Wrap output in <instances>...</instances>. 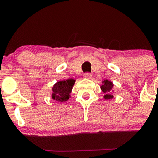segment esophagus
Returning <instances> with one entry per match:
<instances>
[{"label":"esophagus","instance_id":"1","mask_svg":"<svg viewBox=\"0 0 158 158\" xmlns=\"http://www.w3.org/2000/svg\"><path fill=\"white\" fill-rule=\"evenodd\" d=\"M84 78H86V79H90L92 77V74L90 73H85V74L83 75Z\"/></svg>","mask_w":158,"mask_h":158}]
</instances>
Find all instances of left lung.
<instances>
[{
	"instance_id": "obj_1",
	"label": "left lung",
	"mask_w": 158,
	"mask_h": 158,
	"mask_svg": "<svg viewBox=\"0 0 158 158\" xmlns=\"http://www.w3.org/2000/svg\"><path fill=\"white\" fill-rule=\"evenodd\" d=\"M103 85H101V89L102 91L105 93V96H104V99H110L113 98V95H111L110 93V92L111 91L112 88H113V85L112 83V82L108 80H104L102 82Z\"/></svg>"
}]
</instances>
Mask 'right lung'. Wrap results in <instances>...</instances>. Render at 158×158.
Instances as JSON below:
<instances>
[{
    "mask_svg": "<svg viewBox=\"0 0 158 158\" xmlns=\"http://www.w3.org/2000/svg\"><path fill=\"white\" fill-rule=\"evenodd\" d=\"M75 83V80L69 79L59 81L55 84L52 88V99L58 102H65L69 99V94Z\"/></svg>",
    "mask_w": 158,
    "mask_h": 158,
    "instance_id": "right-lung-1",
    "label": "right lung"
}]
</instances>
